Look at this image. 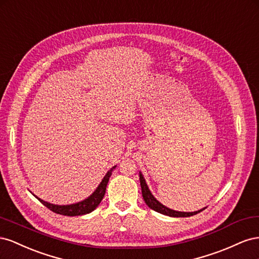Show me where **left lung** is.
I'll return each mask as SVG.
<instances>
[{"label":"left lung","mask_w":259,"mask_h":259,"mask_svg":"<svg viewBox=\"0 0 259 259\" xmlns=\"http://www.w3.org/2000/svg\"><path fill=\"white\" fill-rule=\"evenodd\" d=\"M140 183H141L142 196L144 198V202L146 203V205L149 206L151 209L157 211V212H160V213H162V215H166L169 217H190V216H194V215H196V213L201 212L202 210L205 209V208H202V209L196 210V211L187 212V211H177V210L168 208L165 205L159 203L157 199L154 197V195L151 193V191H150L149 187H147L144 177L141 172H140Z\"/></svg>","instance_id":"8db88e82"}]
</instances>
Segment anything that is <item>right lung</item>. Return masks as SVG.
<instances>
[{"instance_id":"add662e5","label":"right lung","mask_w":259,"mask_h":259,"mask_svg":"<svg viewBox=\"0 0 259 259\" xmlns=\"http://www.w3.org/2000/svg\"><path fill=\"white\" fill-rule=\"evenodd\" d=\"M116 166H114L110 170L107 171V174L105 175L104 178H103L102 182L99 184V187L97 188L93 193L89 196L88 198L83 199V201L75 203V204H70V205H55V204H51L49 202L43 201V199L36 197L34 194V196L39 199V201L48 207L50 210L54 211L56 213H60V215L63 216H81V215H85V213H89L93 211L95 208L98 207L100 205L101 201L103 199L105 195V191H106V187L107 183L109 180V177L112 176V172L115 169Z\"/></svg>"}]
</instances>
